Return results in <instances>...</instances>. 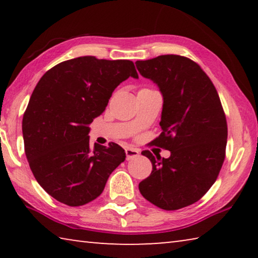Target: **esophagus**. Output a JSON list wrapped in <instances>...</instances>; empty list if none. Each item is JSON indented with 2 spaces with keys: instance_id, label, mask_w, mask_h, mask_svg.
<instances>
[{
  "instance_id": "obj_1",
  "label": "esophagus",
  "mask_w": 258,
  "mask_h": 258,
  "mask_svg": "<svg viewBox=\"0 0 258 258\" xmlns=\"http://www.w3.org/2000/svg\"><path fill=\"white\" fill-rule=\"evenodd\" d=\"M125 154H126V159L130 160V159L135 158V157H138L140 152L138 149H134V148H127V149H125Z\"/></svg>"
}]
</instances>
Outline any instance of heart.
<instances>
[{"label":"heart","instance_id":"heart-1","mask_svg":"<svg viewBox=\"0 0 258 258\" xmlns=\"http://www.w3.org/2000/svg\"><path fill=\"white\" fill-rule=\"evenodd\" d=\"M145 90H149V89H142V90H140V91H145Z\"/></svg>","mask_w":258,"mask_h":258}]
</instances>
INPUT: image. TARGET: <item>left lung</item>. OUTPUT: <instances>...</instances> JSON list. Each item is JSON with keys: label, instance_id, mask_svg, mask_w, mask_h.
Here are the masks:
<instances>
[{"label": "left lung", "instance_id": "left-lung-1", "mask_svg": "<svg viewBox=\"0 0 258 258\" xmlns=\"http://www.w3.org/2000/svg\"><path fill=\"white\" fill-rule=\"evenodd\" d=\"M139 73L163 95L160 127L152 143L168 158L142 151L152 164L139 190L165 211L189 206L211 189L225 158L228 125L215 86L198 63L175 54L135 62Z\"/></svg>", "mask_w": 258, "mask_h": 258}]
</instances>
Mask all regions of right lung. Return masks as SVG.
Masks as SVG:
<instances>
[{
	"mask_svg": "<svg viewBox=\"0 0 258 258\" xmlns=\"http://www.w3.org/2000/svg\"><path fill=\"white\" fill-rule=\"evenodd\" d=\"M128 77L139 78L132 61L86 55L60 62L38 81L23 118L25 154L38 184L58 202H92L125 160L116 143L91 147L89 133Z\"/></svg>",
	"mask_w": 258,
	"mask_h": 258,
	"instance_id": "add662e5",
	"label": "right lung"
}]
</instances>
